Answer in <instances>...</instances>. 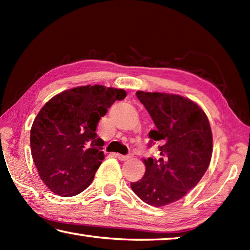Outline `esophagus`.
I'll return each instance as SVG.
<instances>
[{
  "label": "esophagus",
  "mask_w": 250,
  "mask_h": 250,
  "mask_svg": "<svg viewBox=\"0 0 250 250\" xmlns=\"http://www.w3.org/2000/svg\"><path fill=\"white\" fill-rule=\"evenodd\" d=\"M116 156H117V158L119 159L120 161H125V160H128V159H130V158H132V154H126V155H124V154L117 153V154H116Z\"/></svg>",
  "instance_id": "1"
}]
</instances>
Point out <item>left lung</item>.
<instances>
[{
	"mask_svg": "<svg viewBox=\"0 0 250 250\" xmlns=\"http://www.w3.org/2000/svg\"><path fill=\"white\" fill-rule=\"evenodd\" d=\"M155 125L150 146L160 143V158L143 160L146 173L131 188L146 204L161 207L195 188L209 166L213 137L201 107L179 95L137 91Z\"/></svg>",
	"mask_w": 250,
	"mask_h": 250,
	"instance_id": "8db88e82",
	"label": "left lung"
}]
</instances>
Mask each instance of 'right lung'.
Returning <instances> with one entry per match:
<instances>
[{"instance_id": "add662e5", "label": "right lung", "mask_w": 250, "mask_h": 250, "mask_svg": "<svg viewBox=\"0 0 250 250\" xmlns=\"http://www.w3.org/2000/svg\"><path fill=\"white\" fill-rule=\"evenodd\" d=\"M124 89L82 86L53 97L40 110L31 129V151L39 175L59 196L69 197L91 184L104 159L97 125Z\"/></svg>"}]
</instances>
